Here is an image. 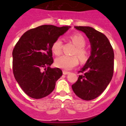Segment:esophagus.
I'll return each mask as SVG.
<instances>
[{"instance_id": "34e87169", "label": "esophagus", "mask_w": 126, "mask_h": 126, "mask_svg": "<svg viewBox=\"0 0 126 126\" xmlns=\"http://www.w3.org/2000/svg\"><path fill=\"white\" fill-rule=\"evenodd\" d=\"M69 74V72H67V71H63V74L66 75V74Z\"/></svg>"}]
</instances>
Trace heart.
<instances>
[{
    "label": "heart",
    "instance_id": "b5f03b06",
    "mask_svg": "<svg viewBox=\"0 0 126 126\" xmlns=\"http://www.w3.org/2000/svg\"><path fill=\"white\" fill-rule=\"evenodd\" d=\"M70 38L74 45L77 47L74 52V55H77L82 62H84L88 57L89 52L86 49V40L83 35L79 33L72 34ZM62 42L61 39H57L52 45V50L54 54L60 55L62 53ZM79 63V59L76 55L69 56L62 55L57 57L55 61V64L57 67L65 70H70L76 66Z\"/></svg>",
    "mask_w": 126,
    "mask_h": 126
}]
</instances>
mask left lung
I'll list each match as a JSON object with an SVG mask.
<instances>
[{
  "label": "left lung",
  "instance_id": "8db88e82",
  "mask_svg": "<svg viewBox=\"0 0 126 126\" xmlns=\"http://www.w3.org/2000/svg\"><path fill=\"white\" fill-rule=\"evenodd\" d=\"M89 38L92 52L79 73L78 79L72 85L73 92L84 100L100 96L110 82L113 74L114 53L107 36L90 26H75Z\"/></svg>",
  "mask_w": 126,
  "mask_h": 126
}]
</instances>
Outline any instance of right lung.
Masks as SVG:
<instances>
[{"label": "right lung", "mask_w": 126, "mask_h": 126, "mask_svg": "<svg viewBox=\"0 0 126 126\" xmlns=\"http://www.w3.org/2000/svg\"><path fill=\"white\" fill-rule=\"evenodd\" d=\"M69 28L40 26L25 32L16 44L13 51V74L30 97L42 98L55 88L62 71L50 67L53 62L52 45Z\"/></svg>", "instance_id": "add662e5"}]
</instances>
